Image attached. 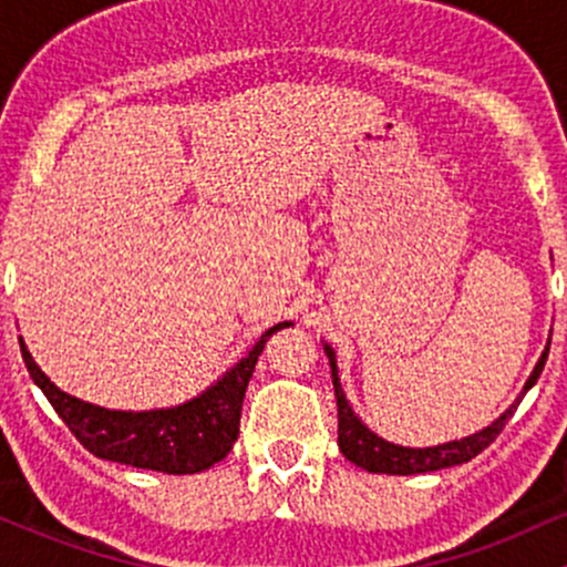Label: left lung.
Wrapping results in <instances>:
<instances>
[{
  "mask_svg": "<svg viewBox=\"0 0 567 567\" xmlns=\"http://www.w3.org/2000/svg\"><path fill=\"white\" fill-rule=\"evenodd\" d=\"M324 354H328L330 370H333V389H336V402H338V447H341V453L347 455L351 464L362 466V470L375 472V474H421V472L447 470V466H455V464H466V461H472L474 455L483 453L485 447L498 437L501 429L509 424V419L514 415V410H517L519 402H523L525 392H528L533 383L538 381V375H542V370L546 365V357H549V349H544L542 360H538V365L533 368L523 394L517 396V402H514L501 419L493 421V424L483 429V432L472 434V437L445 442V445H437V447H402L375 437V434L370 432L360 419H357L354 410L349 408L347 394H343L341 381H338L333 349L324 347Z\"/></svg>",
  "mask_w": 567,
  "mask_h": 567,
  "instance_id": "obj_1",
  "label": "left lung"
}]
</instances>
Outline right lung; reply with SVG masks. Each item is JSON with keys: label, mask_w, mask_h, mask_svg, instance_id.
<instances>
[{"label": "right lung", "mask_w": 567, "mask_h": 567, "mask_svg": "<svg viewBox=\"0 0 567 567\" xmlns=\"http://www.w3.org/2000/svg\"><path fill=\"white\" fill-rule=\"evenodd\" d=\"M288 324L290 322H279L266 330L250 354L243 357L216 386L207 389L197 400L171 410H146V413L106 410L76 400L61 392L37 368L23 338L21 354L31 379L48 396L63 424L97 458L165 474H197L210 470L231 451L239 434L245 389L252 379L258 354L264 351L269 336Z\"/></svg>", "instance_id": "right-lung-1"}]
</instances>
